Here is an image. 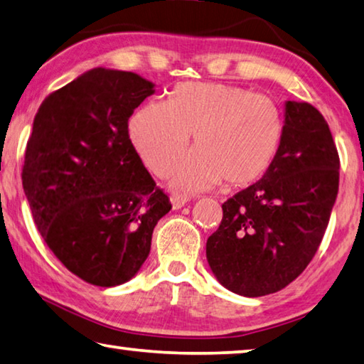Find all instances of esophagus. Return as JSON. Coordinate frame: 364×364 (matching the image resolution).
Listing matches in <instances>:
<instances>
[{"label":"esophagus","instance_id":"esophagus-1","mask_svg":"<svg viewBox=\"0 0 364 364\" xmlns=\"http://www.w3.org/2000/svg\"><path fill=\"white\" fill-rule=\"evenodd\" d=\"M188 196L187 195H182V193H172L171 196V205L174 209H181L182 206H186L188 203Z\"/></svg>","mask_w":364,"mask_h":364}]
</instances>
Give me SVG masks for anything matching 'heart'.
I'll list each match as a JSON object with an SVG mask.
<instances>
[{
	"label": "heart",
	"mask_w": 364,
	"mask_h": 364,
	"mask_svg": "<svg viewBox=\"0 0 364 364\" xmlns=\"http://www.w3.org/2000/svg\"><path fill=\"white\" fill-rule=\"evenodd\" d=\"M193 134L195 151L172 168L171 186L206 190L225 181L243 187L272 168L284 121L272 99L220 82H186L166 102H146L129 119V137L146 168L164 174Z\"/></svg>",
	"instance_id": "b5f03b06"
}]
</instances>
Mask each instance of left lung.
Segmentation results:
<instances>
[{"mask_svg":"<svg viewBox=\"0 0 364 364\" xmlns=\"http://www.w3.org/2000/svg\"><path fill=\"white\" fill-rule=\"evenodd\" d=\"M339 155L323 114L307 102L284 104V136L259 182L222 205L206 259L235 294L283 289L314 259L339 192Z\"/></svg>","mask_w":364,"mask_h":364,"instance_id":"8db88e82","label":"left lung"}]
</instances>
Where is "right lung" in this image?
Wrapping results in <instances>:
<instances>
[{
  "label": "right lung",
  "instance_id": "1",
  "mask_svg": "<svg viewBox=\"0 0 364 364\" xmlns=\"http://www.w3.org/2000/svg\"><path fill=\"white\" fill-rule=\"evenodd\" d=\"M153 92L137 73L89 70L44 99L25 150L23 192L41 237L70 272L102 288L136 277L171 211L127 131Z\"/></svg>",
  "mask_w": 364,
  "mask_h": 364
}]
</instances>
